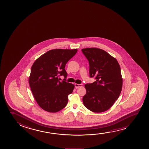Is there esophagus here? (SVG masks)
I'll return each instance as SVG.
<instances>
[{"instance_id":"34e87169","label":"esophagus","mask_w":149,"mask_h":149,"mask_svg":"<svg viewBox=\"0 0 149 149\" xmlns=\"http://www.w3.org/2000/svg\"><path fill=\"white\" fill-rule=\"evenodd\" d=\"M75 88H80V87H82V84H75Z\"/></svg>"}]
</instances>
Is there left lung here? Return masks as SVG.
I'll return each instance as SVG.
<instances>
[{
    "label": "left lung",
    "mask_w": 149,
    "mask_h": 149,
    "mask_svg": "<svg viewBox=\"0 0 149 149\" xmlns=\"http://www.w3.org/2000/svg\"><path fill=\"white\" fill-rule=\"evenodd\" d=\"M90 65V76L96 81L85 84L86 93L84 105L94 112L108 110L118 99L122 89L120 68L114 57L102 49L88 48L81 50Z\"/></svg>",
    "instance_id": "8db88e82"
}]
</instances>
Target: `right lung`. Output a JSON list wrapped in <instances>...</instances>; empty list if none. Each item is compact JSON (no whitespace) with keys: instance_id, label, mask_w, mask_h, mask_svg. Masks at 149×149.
<instances>
[{"instance_id":"add662e5","label":"right lung","mask_w":149,"mask_h":149,"mask_svg":"<svg viewBox=\"0 0 149 149\" xmlns=\"http://www.w3.org/2000/svg\"><path fill=\"white\" fill-rule=\"evenodd\" d=\"M77 49H52L44 53L33 63L29 84L33 96L40 107L49 112L63 109L68 102L74 85L59 81V76L67 78L65 65Z\"/></svg>"}]
</instances>
